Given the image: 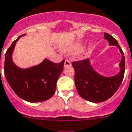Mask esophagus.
<instances>
[{"label":"esophagus","mask_w":132,"mask_h":132,"mask_svg":"<svg viewBox=\"0 0 132 132\" xmlns=\"http://www.w3.org/2000/svg\"><path fill=\"white\" fill-rule=\"evenodd\" d=\"M71 66V62L69 60H65L64 62V67H67V66Z\"/></svg>","instance_id":"34e87169"}]
</instances>
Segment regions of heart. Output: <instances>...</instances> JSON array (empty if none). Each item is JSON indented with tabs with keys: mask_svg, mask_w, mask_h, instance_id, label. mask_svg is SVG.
<instances>
[{
	"mask_svg": "<svg viewBox=\"0 0 132 132\" xmlns=\"http://www.w3.org/2000/svg\"><path fill=\"white\" fill-rule=\"evenodd\" d=\"M80 50V45L79 44H76L67 47H64L63 48V52L66 54H73L78 53Z\"/></svg>",
	"mask_w": 132,
	"mask_h": 132,
	"instance_id": "1",
	"label": "heart"
}]
</instances>
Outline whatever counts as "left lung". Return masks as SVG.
<instances>
[{"label": "left lung", "instance_id": "obj_1", "mask_svg": "<svg viewBox=\"0 0 132 132\" xmlns=\"http://www.w3.org/2000/svg\"><path fill=\"white\" fill-rule=\"evenodd\" d=\"M105 39L109 45H116L120 51L122 59L120 72L116 76L105 77L98 74L90 66L88 59L72 62L75 69V81L76 89L82 98L93 103H100L109 99L116 93L123 79L125 72V56L118 42L110 34L105 33Z\"/></svg>", "mask_w": 132, "mask_h": 132}]
</instances>
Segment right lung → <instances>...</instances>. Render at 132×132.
<instances>
[{
	"label": "right lung",
	"mask_w": 132,
	"mask_h": 132,
	"mask_svg": "<svg viewBox=\"0 0 132 132\" xmlns=\"http://www.w3.org/2000/svg\"><path fill=\"white\" fill-rule=\"evenodd\" d=\"M19 38L12 43L5 54L4 70L6 80L16 95L23 100L31 103L47 100L55 93L64 60L56 64L45 59L37 66L19 68L12 60V53Z\"/></svg>",
	"instance_id": "1"
}]
</instances>
